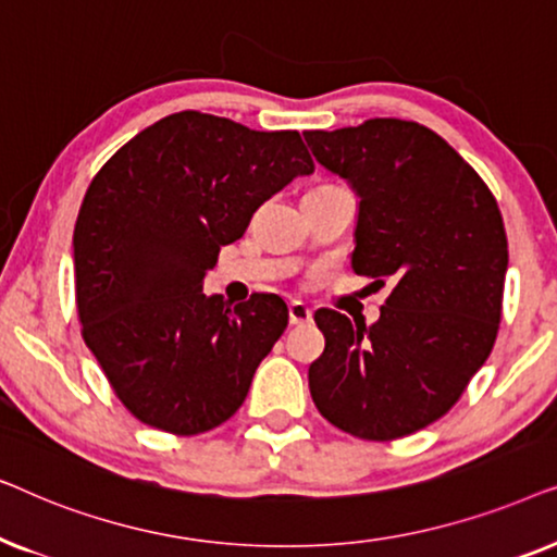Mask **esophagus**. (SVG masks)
Segmentation results:
<instances>
[{"label": "esophagus", "mask_w": 557, "mask_h": 557, "mask_svg": "<svg viewBox=\"0 0 557 557\" xmlns=\"http://www.w3.org/2000/svg\"><path fill=\"white\" fill-rule=\"evenodd\" d=\"M288 322L292 324H309L311 322V309L301 301L288 304Z\"/></svg>", "instance_id": "esophagus-1"}]
</instances>
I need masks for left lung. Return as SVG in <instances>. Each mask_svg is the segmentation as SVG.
<instances>
[{
  "mask_svg": "<svg viewBox=\"0 0 557 557\" xmlns=\"http://www.w3.org/2000/svg\"><path fill=\"white\" fill-rule=\"evenodd\" d=\"M357 195L352 269L393 284L375 324L319 309L309 368L319 413L357 438L393 441L438 421L490 357L507 235L497 200L454 147L416 121L304 132Z\"/></svg>",
  "mask_w": 557,
  "mask_h": 557,
  "instance_id": "left-lung-1",
  "label": "left lung"
}]
</instances>
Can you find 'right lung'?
Masks as SVG:
<instances>
[{
  "label": "right lung",
  "mask_w": 557,
  "mask_h": 557,
  "mask_svg": "<svg viewBox=\"0 0 557 557\" xmlns=\"http://www.w3.org/2000/svg\"><path fill=\"white\" fill-rule=\"evenodd\" d=\"M314 172L296 132H253L180 111L124 144L90 182L73 233L83 339L119 400L151 429L225 423L288 309L253 294L231 309L202 281L261 205Z\"/></svg>",
  "instance_id": "right-lung-1"
}]
</instances>
